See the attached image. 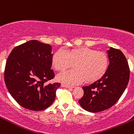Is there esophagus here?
<instances>
[{
  "label": "esophagus",
  "instance_id": "1",
  "mask_svg": "<svg viewBox=\"0 0 134 134\" xmlns=\"http://www.w3.org/2000/svg\"><path fill=\"white\" fill-rule=\"evenodd\" d=\"M61 86H62L63 87H65V88H74V87H73V86H70V85H65V84H62L61 85Z\"/></svg>",
  "mask_w": 134,
  "mask_h": 134
}]
</instances>
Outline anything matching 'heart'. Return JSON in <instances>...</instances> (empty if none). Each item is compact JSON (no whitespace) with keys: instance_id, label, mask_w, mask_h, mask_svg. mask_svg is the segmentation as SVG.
<instances>
[{"instance_id":"obj_1","label":"heart","mask_w":134,"mask_h":134,"mask_svg":"<svg viewBox=\"0 0 134 134\" xmlns=\"http://www.w3.org/2000/svg\"><path fill=\"white\" fill-rule=\"evenodd\" d=\"M73 67L75 69L61 73L57 79L69 84L92 82L102 78L109 65L107 55L87 47L58 50L52 57V65L58 71Z\"/></svg>"}]
</instances>
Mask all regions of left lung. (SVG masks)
<instances>
[{"label": "left lung", "mask_w": 134, "mask_h": 134, "mask_svg": "<svg viewBox=\"0 0 134 134\" xmlns=\"http://www.w3.org/2000/svg\"><path fill=\"white\" fill-rule=\"evenodd\" d=\"M107 52L110 63L107 73L92 84L82 87L84 94L79 103L88 112H101L112 107L129 82L130 67L124 53L113 47H110Z\"/></svg>", "instance_id": "obj_1"}]
</instances>
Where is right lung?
I'll return each mask as SVG.
<instances>
[{
	"mask_svg": "<svg viewBox=\"0 0 134 134\" xmlns=\"http://www.w3.org/2000/svg\"><path fill=\"white\" fill-rule=\"evenodd\" d=\"M52 57V46L37 40L16 46L8 57L5 84L14 99L24 108L43 110L54 102L61 84H46L55 77L51 69Z\"/></svg>",
	"mask_w": 134,
	"mask_h": 134,
	"instance_id": "right-lung-1",
	"label": "right lung"
}]
</instances>
